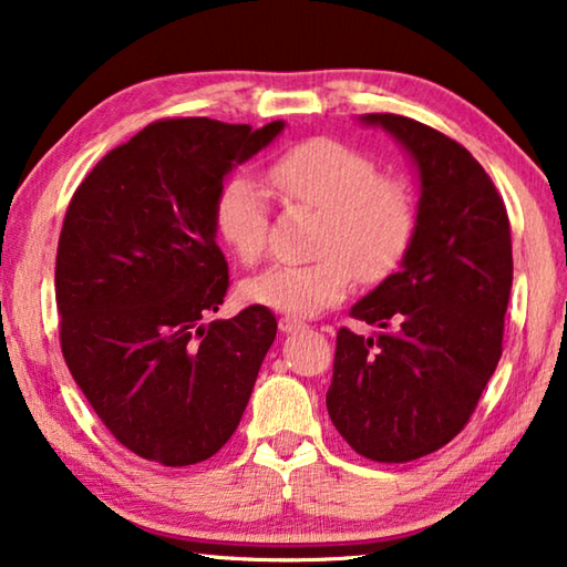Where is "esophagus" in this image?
Here are the masks:
<instances>
[{
    "label": "esophagus",
    "mask_w": 567,
    "mask_h": 567,
    "mask_svg": "<svg viewBox=\"0 0 567 567\" xmlns=\"http://www.w3.org/2000/svg\"><path fill=\"white\" fill-rule=\"evenodd\" d=\"M305 328V322L298 318H280V330L282 332H298Z\"/></svg>",
    "instance_id": "obj_1"
}]
</instances>
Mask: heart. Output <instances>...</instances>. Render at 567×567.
Masks as SVG:
<instances>
[{
    "label": "heart",
    "instance_id": "1",
    "mask_svg": "<svg viewBox=\"0 0 567 567\" xmlns=\"http://www.w3.org/2000/svg\"><path fill=\"white\" fill-rule=\"evenodd\" d=\"M285 206L316 209V259L277 265L245 285L247 300L287 316H316L340 302L353 280L379 282L393 272L413 237L416 209L409 186L379 174L373 158L336 138H308L282 151L267 168ZM219 237L239 257L257 265L269 239V196L249 174L224 182L214 204Z\"/></svg>",
    "mask_w": 567,
    "mask_h": 567
}]
</instances>
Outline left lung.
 <instances>
[{
  "label": "left lung",
  "instance_id": "8db88e82",
  "mask_svg": "<svg viewBox=\"0 0 567 567\" xmlns=\"http://www.w3.org/2000/svg\"><path fill=\"white\" fill-rule=\"evenodd\" d=\"M409 148L421 199L399 272L353 305L371 338L340 328L328 413L365 460L401 464L470 424L499 363L512 290L505 202L487 171L431 125L371 113Z\"/></svg>",
  "mask_w": 567,
  "mask_h": 567
}]
</instances>
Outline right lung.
<instances>
[{"mask_svg": "<svg viewBox=\"0 0 567 567\" xmlns=\"http://www.w3.org/2000/svg\"><path fill=\"white\" fill-rule=\"evenodd\" d=\"M282 125L156 121L70 199L55 259L62 358L105 429L143 460H209L247 409L277 320L249 305L202 326L229 287L214 204L231 164Z\"/></svg>", "mask_w": 567, "mask_h": 567, "instance_id": "obj_1", "label": "right lung"}]
</instances>
